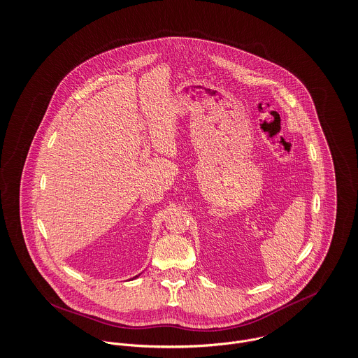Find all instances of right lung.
I'll return each mask as SVG.
<instances>
[{"mask_svg": "<svg viewBox=\"0 0 358 358\" xmlns=\"http://www.w3.org/2000/svg\"><path fill=\"white\" fill-rule=\"evenodd\" d=\"M136 278H137V276H136Z\"/></svg>", "mask_w": 358, "mask_h": 358, "instance_id": "1", "label": "right lung"}]
</instances>
